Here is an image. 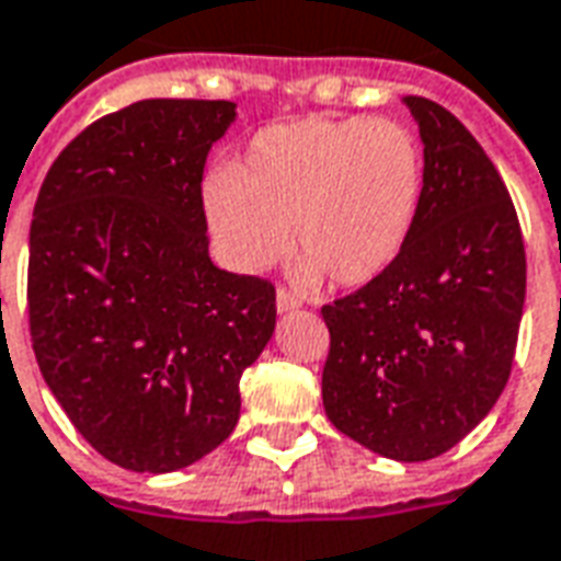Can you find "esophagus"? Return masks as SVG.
Instances as JSON below:
<instances>
[{
    "label": "esophagus",
    "mask_w": 561,
    "mask_h": 561,
    "mask_svg": "<svg viewBox=\"0 0 561 561\" xmlns=\"http://www.w3.org/2000/svg\"><path fill=\"white\" fill-rule=\"evenodd\" d=\"M300 297L294 291H288V288H279V291H276V309H279V312H291V309H300Z\"/></svg>",
    "instance_id": "1"
}]
</instances>
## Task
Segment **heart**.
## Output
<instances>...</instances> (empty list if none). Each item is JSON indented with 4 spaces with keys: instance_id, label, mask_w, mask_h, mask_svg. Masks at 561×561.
<instances>
[{
    "instance_id": "b5f03b06",
    "label": "heart",
    "mask_w": 561,
    "mask_h": 561,
    "mask_svg": "<svg viewBox=\"0 0 561 561\" xmlns=\"http://www.w3.org/2000/svg\"><path fill=\"white\" fill-rule=\"evenodd\" d=\"M425 153L392 118H302L261 130L205 184V217L234 270L291 252L306 276L365 285L396 264L416 226Z\"/></svg>"
}]
</instances>
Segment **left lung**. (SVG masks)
<instances>
[{
  "instance_id": "1",
  "label": "left lung",
  "mask_w": 561,
  "mask_h": 561,
  "mask_svg": "<svg viewBox=\"0 0 561 561\" xmlns=\"http://www.w3.org/2000/svg\"><path fill=\"white\" fill-rule=\"evenodd\" d=\"M425 145L408 247L377 279L321 309L330 330L323 410L392 460L458 446L508 383L524 318L517 210L472 133L428 98H404Z\"/></svg>"
}]
</instances>
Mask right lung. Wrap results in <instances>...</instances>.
Listing matches in <instances>:
<instances>
[{
    "instance_id": "obj_1",
    "label": "right lung",
    "mask_w": 561,
    "mask_h": 561,
    "mask_svg": "<svg viewBox=\"0 0 561 561\" xmlns=\"http://www.w3.org/2000/svg\"><path fill=\"white\" fill-rule=\"evenodd\" d=\"M231 122V101L130 103L89 124L37 193L32 351L73 428L124 470L217 449L276 327V288L207 255L202 175Z\"/></svg>"
}]
</instances>
